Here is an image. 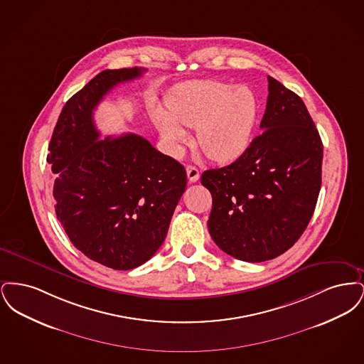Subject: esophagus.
Instances as JSON below:
<instances>
[{
	"label": "esophagus",
	"instance_id": "obj_1",
	"mask_svg": "<svg viewBox=\"0 0 364 364\" xmlns=\"http://www.w3.org/2000/svg\"><path fill=\"white\" fill-rule=\"evenodd\" d=\"M187 176H188L190 183H196V181L199 180V177H200V172H199L198 168H195V166H192V165H188V166H187Z\"/></svg>",
	"mask_w": 364,
	"mask_h": 364
}]
</instances>
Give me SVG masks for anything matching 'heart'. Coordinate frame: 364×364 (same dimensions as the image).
Returning a JSON list of instances; mask_svg holds the SVG:
<instances>
[{
	"label": "heart",
	"mask_w": 364,
	"mask_h": 364,
	"mask_svg": "<svg viewBox=\"0 0 364 364\" xmlns=\"http://www.w3.org/2000/svg\"><path fill=\"white\" fill-rule=\"evenodd\" d=\"M168 113L153 109L161 138L178 156L188 143L184 128H196L202 151L215 162H230L247 150L258 119V101L251 88L217 80L190 82L166 100Z\"/></svg>",
	"instance_id": "b5f03b06"
}]
</instances>
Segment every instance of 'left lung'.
Instances as JSON below:
<instances>
[{"instance_id":"8db88e82","label":"left lung","mask_w":364,"mask_h":364,"mask_svg":"<svg viewBox=\"0 0 364 364\" xmlns=\"http://www.w3.org/2000/svg\"><path fill=\"white\" fill-rule=\"evenodd\" d=\"M260 135L200 183L213 196L208 232L228 255L264 262L288 251L311 220L322 183V140L301 98L272 76Z\"/></svg>"}]
</instances>
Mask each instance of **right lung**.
I'll return each instance as SVG.
<instances>
[{"label":"right lung","instance_id":"1","mask_svg":"<svg viewBox=\"0 0 364 364\" xmlns=\"http://www.w3.org/2000/svg\"><path fill=\"white\" fill-rule=\"evenodd\" d=\"M146 70H105L63 107L49 144L55 214L87 258L114 270L150 259L187 187L172 156L136 134L100 139L92 113L113 87Z\"/></svg>","mask_w":364,"mask_h":364}]
</instances>
